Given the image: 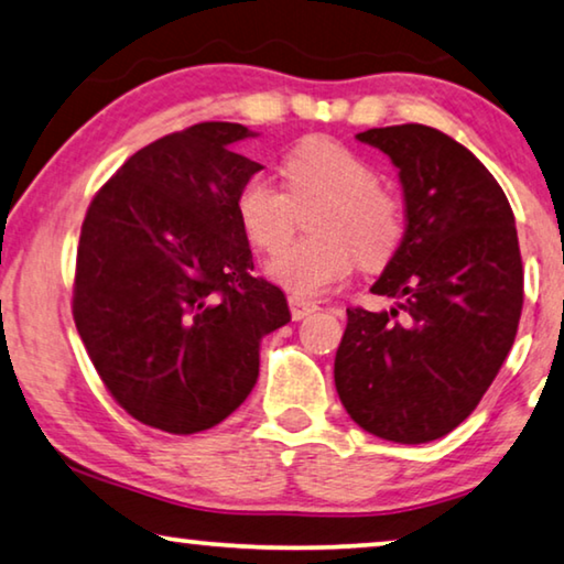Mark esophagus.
<instances>
[{"label": "esophagus", "instance_id": "obj_1", "mask_svg": "<svg viewBox=\"0 0 564 564\" xmlns=\"http://www.w3.org/2000/svg\"><path fill=\"white\" fill-rule=\"evenodd\" d=\"M289 306H291V316L296 318V322L308 314H314V311L318 308L316 301L304 299V296H289Z\"/></svg>", "mask_w": 564, "mask_h": 564}]
</instances>
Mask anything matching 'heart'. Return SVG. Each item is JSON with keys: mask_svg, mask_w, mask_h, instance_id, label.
I'll return each mask as SVG.
<instances>
[{"mask_svg": "<svg viewBox=\"0 0 564 564\" xmlns=\"http://www.w3.org/2000/svg\"><path fill=\"white\" fill-rule=\"evenodd\" d=\"M283 187L253 174L235 199L246 238L273 253L290 237L297 213L314 204V239L297 241L268 260L265 273L293 293L316 296L355 271L388 263L402 240V205L377 182L375 166L332 139H306L283 156Z\"/></svg>", "mask_w": 564, "mask_h": 564, "instance_id": "1", "label": "heart"}]
</instances>
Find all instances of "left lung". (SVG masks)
<instances>
[{"label": "left lung", "instance_id": "8db88e82", "mask_svg": "<svg viewBox=\"0 0 564 564\" xmlns=\"http://www.w3.org/2000/svg\"><path fill=\"white\" fill-rule=\"evenodd\" d=\"M398 166L405 235L369 291L390 311L347 308L334 382L349 417L392 443H427L474 413L514 344L524 271L514 213L491 172L423 123L357 133Z\"/></svg>", "mask_w": 564, "mask_h": 564}]
</instances>
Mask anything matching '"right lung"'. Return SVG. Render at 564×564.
Masks as SVG:
<instances>
[{
    "instance_id": "add662e5",
    "label": "right lung",
    "mask_w": 564,
    "mask_h": 564,
    "mask_svg": "<svg viewBox=\"0 0 564 564\" xmlns=\"http://www.w3.org/2000/svg\"><path fill=\"white\" fill-rule=\"evenodd\" d=\"M248 126L205 121L139 149L90 202L73 318L113 400L139 423L192 435L256 388L260 339L291 322L253 275L235 199L263 170L232 144Z\"/></svg>"
}]
</instances>
